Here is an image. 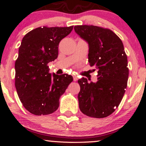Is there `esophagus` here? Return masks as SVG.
<instances>
[{
	"label": "esophagus",
	"mask_w": 146,
	"mask_h": 146,
	"mask_svg": "<svg viewBox=\"0 0 146 146\" xmlns=\"http://www.w3.org/2000/svg\"><path fill=\"white\" fill-rule=\"evenodd\" d=\"M73 81H75V82H76L77 81V80H78V77H77L76 76V75H73Z\"/></svg>",
	"instance_id": "obj_1"
}]
</instances>
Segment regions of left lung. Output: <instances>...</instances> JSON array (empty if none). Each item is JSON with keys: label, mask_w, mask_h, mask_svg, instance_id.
Instances as JSON below:
<instances>
[{"label": "left lung", "mask_w": 146, "mask_h": 146, "mask_svg": "<svg viewBox=\"0 0 146 146\" xmlns=\"http://www.w3.org/2000/svg\"><path fill=\"white\" fill-rule=\"evenodd\" d=\"M74 29L88 42V62L98 73L96 83L84 78L78 80L79 107L88 117H106L119 106L127 87L129 69L123 42L107 28L85 25Z\"/></svg>", "instance_id": "obj_1"}]
</instances>
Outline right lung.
Listing matches in <instances>:
<instances>
[{
    "label": "right lung",
    "instance_id": "add662e5",
    "mask_svg": "<svg viewBox=\"0 0 146 146\" xmlns=\"http://www.w3.org/2000/svg\"><path fill=\"white\" fill-rule=\"evenodd\" d=\"M73 26H44L31 30L23 37L15 62V86L25 109L35 115L53 113L59 107L73 77L49 73L48 64L58 56L60 42Z\"/></svg>",
    "mask_w": 146,
    "mask_h": 146
}]
</instances>
